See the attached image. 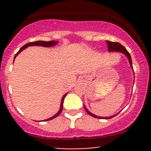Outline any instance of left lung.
<instances>
[{"label": "left lung", "mask_w": 151, "mask_h": 151, "mask_svg": "<svg viewBox=\"0 0 151 151\" xmlns=\"http://www.w3.org/2000/svg\"><path fill=\"white\" fill-rule=\"evenodd\" d=\"M106 44H107V46H108V51L109 52H120L123 53V54H124L126 56V57L128 58V60H129V63H130V66H132V68H133V66H132V58H131V55L130 54H129V52L127 51V50H126V48H125L123 46V45H121V44L118 43V42H109V41H106ZM85 111H86L87 112H88V114H89L90 115H91L92 117H94V118H104V119H110V118H113L114 116H115V115H112V116L111 117H106V118H104V117H99V116H96V115H93V114H92L91 112H90L87 109L86 107H85Z\"/></svg>", "instance_id": "left-lung-1"}]
</instances>
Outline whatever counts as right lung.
I'll return each instance as SVG.
<instances>
[{"label":"right lung","mask_w":151,"mask_h":151,"mask_svg":"<svg viewBox=\"0 0 151 151\" xmlns=\"http://www.w3.org/2000/svg\"><path fill=\"white\" fill-rule=\"evenodd\" d=\"M57 43H58V42H55V41H50V42H45V41H37V42H29V43L26 44V45H24V46L22 47H21L20 50H19V51H18L17 52V54L15 55L14 59H15V58L17 57V55L19 54V53L20 52H22V50H25V48H27V47H29V46H42V47H49L55 46V45H57ZM66 94L67 93L65 94V95L63 96V98H62L61 103H60V109H59L58 112V113L55 114V115L54 116L51 117V118H48V119L45 120V121H50V120L53 119V118H56V117H58L59 115H60V113H61L62 109H63V100H64L65 97H66Z\"/></svg>","instance_id":"right-lung-1"}]
</instances>
